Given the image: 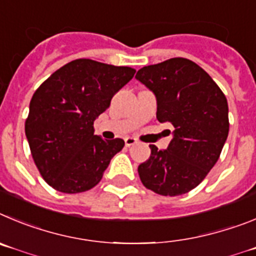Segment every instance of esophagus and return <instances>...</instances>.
<instances>
[{
    "instance_id": "obj_1",
    "label": "esophagus",
    "mask_w": 256,
    "mask_h": 256,
    "mask_svg": "<svg viewBox=\"0 0 256 256\" xmlns=\"http://www.w3.org/2000/svg\"><path fill=\"white\" fill-rule=\"evenodd\" d=\"M138 142V140L135 139V138H132V136H128L125 139V144H126V146H131V145H134V144H136Z\"/></svg>"
}]
</instances>
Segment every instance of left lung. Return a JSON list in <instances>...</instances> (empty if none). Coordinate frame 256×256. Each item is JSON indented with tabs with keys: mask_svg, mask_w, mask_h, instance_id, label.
I'll return each mask as SVG.
<instances>
[{
	"mask_svg": "<svg viewBox=\"0 0 256 256\" xmlns=\"http://www.w3.org/2000/svg\"><path fill=\"white\" fill-rule=\"evenodd\" d=\"M135 78L156 96V120L174 128L167 149L150 145V156L138 167L140 180L160 195L186 194L220 158L228 136L227 100L208 74L188 58L145 66Z\"/></svg>",
	"mask_w": 256,
	"mask_h": 256,
	"instance_id": "obj_1",
	"label": "left lung"
}]
</instances>
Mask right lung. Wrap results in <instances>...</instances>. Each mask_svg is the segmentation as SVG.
Returning <instances> with one entry per match:
<instances>
[{"label":"right lung","mask_w":256,"mask_h":256,"mask_svg":"<svg viewBox=\"0 0 256 256\" xmlns=\"http://www.w3.org/2000/svg\"><path fill=\"white\" fill-rule=\"evenodd\" d=\"M134 74L126 66L79 58L54 71L33 94L25 135L36 166L54 190H90L124 148L122 139L94 135L93 124Z\"/></svg>","instance_id":"add662e5"}]
</instances>
